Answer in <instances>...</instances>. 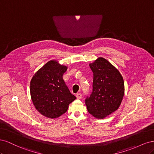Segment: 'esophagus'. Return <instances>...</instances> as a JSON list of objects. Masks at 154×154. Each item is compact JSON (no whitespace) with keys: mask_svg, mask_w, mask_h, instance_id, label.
<instances>
[{"mask_svg":"<svg viewBox=\"0 0 154 154\" xmlns=\"http://www.w3.org/2000/svg\"><path fill=\"white\" fill-rule=\"evenodd\" d=\"M76 98H77L78 100L81 99V97H82V94H81V93H77V94H76Z\"/></svg>","mask_w":154,"mask_h":154,"instance_id":"1","label":"esophagus"}]
</instances>
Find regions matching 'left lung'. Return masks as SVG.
<instances>
[{"label": "left lung", "instance_id": "left-lung-1", "mask_svg": "<svg viewBox=\"0 0 154 154\" xmlns=\"http://www.w3.org/2000/svg\"><path fill=\"white\" fill-rule=\"evenodd\" d=\"M93 72L92 92L87 96L88 112L97 119H103L117 110L125 92L123 78L108 60L100 57L89 64Z\"/></svg>", "mask_w": 154, "mask_h": 154}]
</instances>
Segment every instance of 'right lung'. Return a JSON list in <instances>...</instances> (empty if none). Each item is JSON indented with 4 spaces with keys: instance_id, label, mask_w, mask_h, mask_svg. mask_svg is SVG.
Instances as JSON below:
<instances>
[{
    "instance_id": "1",
    "label": "right lung",
    "mask_w": 154,
    "mask_h": 154,
    "mask_svg": "<svg viewBox=\"0 0 154 154\" xmlns=\"http://www.w3.org/2000/svg\"><path fill=\"white\" fill-rule=\"evenodd\" d=\"M67 67L51 60L37 71L30 83L32 103L39 112L49 118H57L67 112L76 97L70 92L63 79Z\"/></svg>"
}]
</instances>
